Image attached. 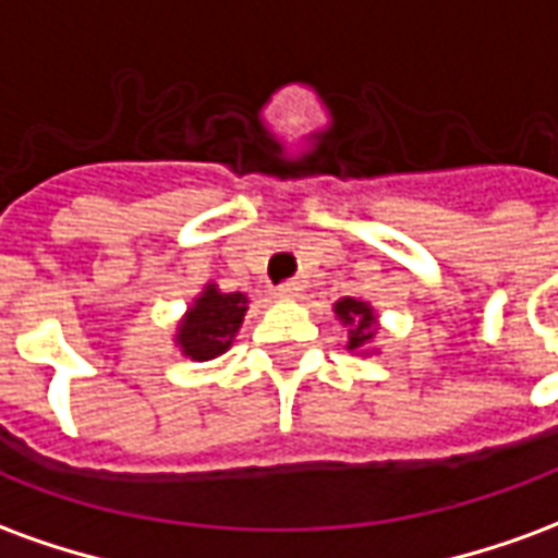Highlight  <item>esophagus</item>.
I'll return each instance as SVG.
<instances>
[{
    "instance_id": "esophagus-1",
    "label": "esophagus",
    "mask_w": 558,
    "mask_h": 558,
    "mask_svg": "<svg viewBox=\"0 0 558 558\" xmlns=\"http://www.w3.org/2000/svg\"><path fill=\"white\" fill-rule=\"evenodd\" d=\"M278 299H299L302 295V280H287V283H280L278 290H275Z\"/></svg>"
}]
</instances>
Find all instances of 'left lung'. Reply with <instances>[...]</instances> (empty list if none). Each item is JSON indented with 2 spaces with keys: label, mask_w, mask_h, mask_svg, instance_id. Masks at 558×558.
Listing matches in <instances>:
<instances>
[{
  "label": "left lung",
  "mask_w": 558,
  "mask_h": 558,
  "mask_svg": "<svg viewBox=\"0 0 558 558\" xmlns=\"http://www.w3.org/2000/svg\"><path fill=\"white\" fill-rule=\"evenodd\" d=\"M335 316L340 319V326L347 328V350L371 355V343H374L376 331H379V319H376L374 307L362 299H340L335 302Z\"/></svg>",
  "instance_id": "1"
}]
</instances>
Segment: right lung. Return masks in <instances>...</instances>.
<instances>
[{
    "label": "right lung",
    "mask_w": 558,
    "mask_h": 558,
    "mask_svg": "<svg viewBox=\"0 0 558 558\" xmlns=\"http://www.w3.org/2000/svg\"><path fill=\"white\" fill-rule=\"evenodd\" d=\"M247 314L244 292H220L206 283L175 328V347L191 362H211L230 350Z\"/></svg>",
    "instance_id": "add662e5"
}]
</instances>
